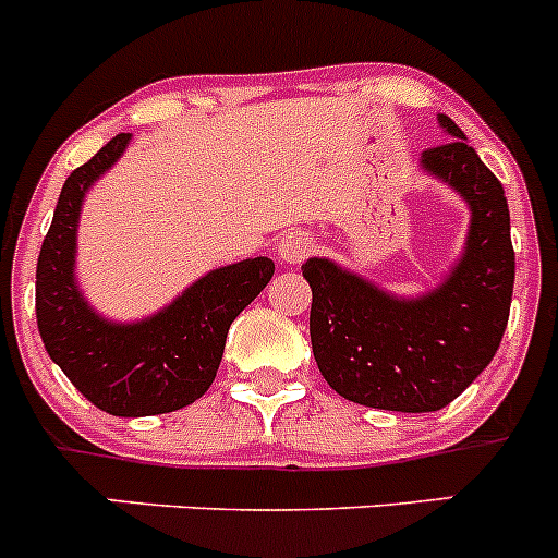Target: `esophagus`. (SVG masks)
Masks as SVG:
<instances>
[{
	"instance_id": "obj_1",
	"label": "esophagus",
	"mask_w": 558,
	"mask_h": 558,
	"mask_svg": "<svg viewBox=\"0 0 558 558\" xmlns=\"http://www.w3.org/2000/svg\"><path fill=\"white\" fill-rule=\"evenodd\" d=\"M276 252H279V259L288 265L304 263V259L315 252V235H310V232H304V230L284 232V235L279 238V246H276Z\"/></svg>"
}]
</instances>
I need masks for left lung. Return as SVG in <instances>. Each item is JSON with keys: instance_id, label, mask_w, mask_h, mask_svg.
<instances>
[{"instance_id": "left-lung-1", "label": "left lung", "mask_w": 558, "mask_h": 558, "mask_svg": "<svg viewBox=\"0 0 558 558\" xmlns=\"http://www.w3.org/2000/svg\"><path fill=\"white\" fill-rule=\"evenodd\" d=\"M444 145L422 169L452 185L471 208L469 238L441 284L397 299L331 259L301 265L312 288L310 337L317 369L339 397L402 413L441 411L493 362L509 320L514 252L509 208L496 174L465 134L438 114Z\"/></svg>"}]
</instances>
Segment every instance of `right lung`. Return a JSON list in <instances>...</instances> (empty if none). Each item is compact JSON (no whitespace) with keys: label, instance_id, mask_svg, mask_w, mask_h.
<instances>
[{"label":"right lung","instance_id":"1","mask_svg":"<svg viewBox=\"0 0 558 558\" xmlns=\"http://www.w3.org/2000/svg\"><path fill=\"white\" fill-rule=\"evenodd\" d=\"M117 134L73 169L57 199L35 274L37 331L73 386L111 416L180 411L210 389L232 320L274 276V259L254 257L205 274L158 315L140 323L100 317L76 284V230L89 185L123 156Z\"/></svg>","mask_w":558,"mask_h":558}]
</instances>
